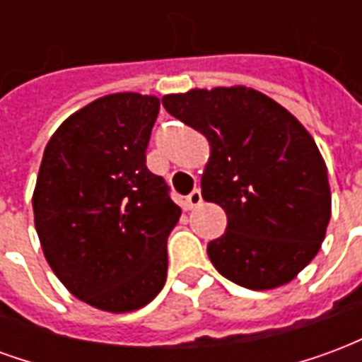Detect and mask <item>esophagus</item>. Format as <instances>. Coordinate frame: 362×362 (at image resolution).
<instances>
[{
	"mask_svg": "<svg viewBox=\"0 0 362 362\" xmlns=\"http://www.w3.org/2000/svg\"><path fill=\"white\" fill-rule=\"evenodd\" d=\"M202 202H204V199H202V192H199V189H194V192L186 197V207H188V209H196V207L202 205Z\"/></svg>",
	"mask_w": 362,
	"mask_h": 362,
	"instance_id": "obj_1",
	"label": "esophagus"
}]
</instances>
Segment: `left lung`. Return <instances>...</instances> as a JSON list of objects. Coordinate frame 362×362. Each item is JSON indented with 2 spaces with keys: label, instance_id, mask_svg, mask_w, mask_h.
Returning a JSON list of instances; mask_svg holds the SVG:
<instances>
[{
  "label": "left lung",
  "instance_id": "left-lung-1",
  "mask_svg": "<svg viewBox=\"0 0 362 362\" xmlns=\"http://www.w3.org/2000/svg\"><path fill=\"white\" fill-rule=\"evenodd\" d=\"M163 106L209 143L202 196L227 213L225 235L207 244L215 269L252 291L295 279L332 217L326 163L306 127L244 85L165 95Z\"/></svg>",
  "mask_w": 362,
  "mask_h": 362
}]
</instances>
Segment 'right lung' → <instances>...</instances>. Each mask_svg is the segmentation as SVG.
<instances>
[{
	"label": "right lung",
	"mask_w": 362,
	"mask_h": 362,
	"mask_svg": "<svg viewBox=\"0 0 362 362\" xmlns=\"http://www.w3.org/2000/svg\"><path fill=\"white\" fill-rule=\"evenodd\" d=\"M160 100L116 93L74 112L44 149L33 194L44 258L64 287L122 314L165 287L166 240L180 219L165 180L145 166Z\"/></svg>",
	"instance_id": "1"
}]
</instances>
